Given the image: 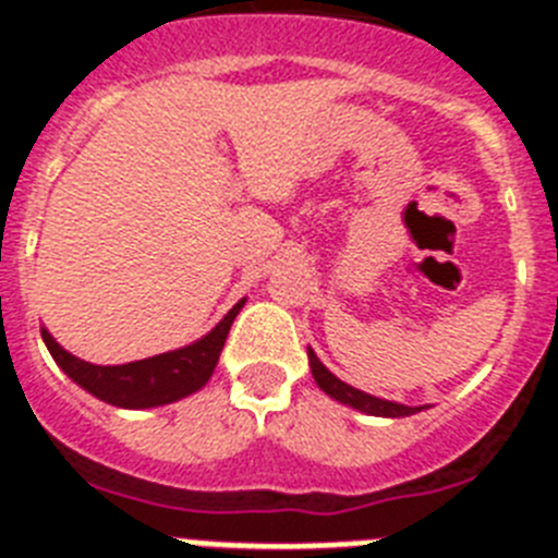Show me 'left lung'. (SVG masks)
<instances>
[{
	"instance_id": "obj_1",
	"label": "left lung",
	"mask_w": 558,
	"mask_h": 558,
	"mask_svg": "<svg viewBox=\"0 0 558 558\" xmlns=\"http://www.w3.org/2000/svg\"><path fill=\"white\" fill-rule=\"evenodd\" d=\"M307 354H310V366H313V377L315 383H318V388H322L324 393H329L332 399H338V402H343V405H352L363 413H372V416H393V418L411 416V413L418 411V408H408V405H399V402H388V399H377L372 397V393H363L357 391V388L347 386L343 379H338L332 372L324 368V363L315 357L313 349H310Z\"/></svg>"
}]
</instances>
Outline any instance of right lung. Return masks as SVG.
<instances>
[{"mask_svg":"<svg viewBox=\"0 0 558 558\" xmlns=\"http://www.w3.org/2000/svg\"><path fill=\"white\" fill-rule=\"evenodd\" d=\"M243 304L245 299L236 302L226 313L223 322L211 329L206 338H201L198 343L175 349V352L156 354V357L133 360L125 366L86 363V360L58 347L56 338L47 329H41V338L58 366L75 379L77 386L86 388L88 393H95L97 399L117 408H156L175 402L181 397H190V393L206 386V379L211 377V372L218 366L220 352H223L226 335H229L231 324H234L236 313L243 310Z\"/></svg>","mask_w":558,"mask_h":558,"instance_id":"obj_1","label":"right lung"}]
</instances>
